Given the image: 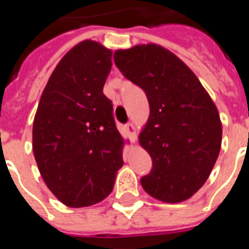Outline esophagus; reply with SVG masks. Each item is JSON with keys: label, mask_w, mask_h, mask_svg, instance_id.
I'll return each mask as SVG.
<instances>
[{"label": "esophagus", "mask_w": 249, "mask_h": 249, "mask_svg": "<svg viewBox=\"0 0 249 249\" xmlns=\"http://www.w3.org/2000/svg\"><path fill=\"white\" fill-rule=\"evenodd\" d=\"M125 129H126L129 137H130L133 142H134V141H136V128H134V125H133L132 123H128V124L125 125Z\"/></svg>", "instance_id": "1"}]
</instances>
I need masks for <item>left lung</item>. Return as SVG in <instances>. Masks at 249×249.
I'll use <instances>...</instances> for the list:
<instances>
[{
  "label": "left lung",
  "instance_id": "left-lung-1",
  "mask_svg": "<svg viewBox=\"0 0 249 249\" xmlns=\"http://www.w3.org/2000/svg\"><path fill=\"white\" fill-rule=\"evenodd\" d=\"M120 72L144 90L150 105L140 134L151 172L141 185L165 203L189 199L204 185L221 150L222 125L216 105L191 70L156 44L113 54Z\"/></svg>",
  "mask_w": 249,
  "mask_h": 249
}]
</instances>
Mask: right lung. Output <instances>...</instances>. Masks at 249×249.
I'll use <instances>...</instances> for the list:
<instances>
[{"label":"right lung","mask_w":249,"mask_h":249,"mask_svg":"<svg viewBox=\"0 0 249 249\" xmlns=\"http://www.w3.org/2000/svg\"><path fill=\"white\" fill-rule=\"evenodd\" d=\"M112 53L85 40L60 59L33 121V154L49 190L63 204H97L113 189L123 137L103 94Z\"/></svg>","instance_id":"obj_1"}]
</instances>
